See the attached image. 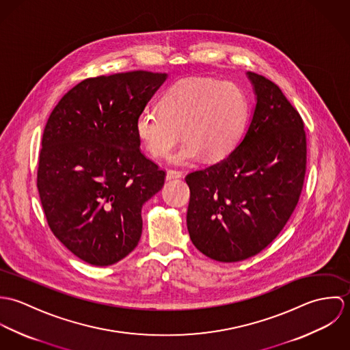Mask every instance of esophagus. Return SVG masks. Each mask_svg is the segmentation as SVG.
<instances>
[{"mask_svg":"<svg viewBox=\"0 0 350 350\" xmlns=\"http://www.w3.org/2000/svg\"><path fill=\"white\" fill-rule=\"evenodd\" d=\"M182 176V172L180 171H176V170H168L167 174H165V179L167 180H172V179H178Z\"/></svg>","mask_w":350,"mask_h":350,"instance_id":"esophagus-1","label":"esophagus"}]
</instances>
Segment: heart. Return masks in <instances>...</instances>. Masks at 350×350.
Listing matches in <instances>:
<instances>
[{"mask_svg": "<svg viewBox=\"0 0 350 350\" xmlns=\"http://www.w3.org/2000/svg\"><path fill=\"white\" fill-rule=\"evenodd\" d=\"M157 110H143L135 129L152 157H165L182 136L185 143L170 156L176 165L228 157L243 139L248 121V100L233 82L186 78L171 85Z\"/></svg>", "mask_w": 350, "mask_h": 350, "instance_id": "heart-1", "label": "heart"}]
</instances>
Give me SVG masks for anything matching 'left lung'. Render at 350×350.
<instances>
[{
	"label": "left lung",
	"mask_w": 350,
	"mask_h": 350,
	"mask_svg": "<svg viewBox=\"0 0 350 350\" xmlns=\"http://www.w3.org/2000/svg\"><path fill=\"white\" fill-rule=\"evenodd\" d=\"M256 105L228 157L186 176L187 229L204 256L234 262L267 248L299 200L306 133L299 113L269 79L247 72Z\"/></svg>",
	"instance_id": "obj_1"
}]
</instances>
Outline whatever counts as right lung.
<instances>
[{"label": "right lung", "mask_w": 350, "mask_h": 350, "mask_svg": "<svg viewBox=\"0 0 350 350\" xmlns=\"http://www.w3.org/2000/svg\"><path fill=\"white\" fill-rule=\"evenodd\" d=\"M167 77L131 71L85 79L44 128L38 189L47 222L92 265H111L137 247L143 204L164 185V171L140 150L135 122Z\"/></svg>", "instance_id": "1"}]
</instances>
